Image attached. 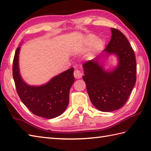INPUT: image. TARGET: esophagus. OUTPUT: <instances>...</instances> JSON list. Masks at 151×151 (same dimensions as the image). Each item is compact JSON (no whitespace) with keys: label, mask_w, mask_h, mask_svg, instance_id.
<instances>
[{"label":"esophagus","mask_w":151,"mask_h":151,"mask_svg":"<svg viewBox=\"0 0 151 151\" xmlns=\"http://www.w3.org/2000/svg\"><path fill=\"white\" fill-rule=\"evenodd\" d=\"M74 76L76 79H80L82 76V73L79 70H75L74 71Z\"/></svg>","instance_id":"esophagus-1"}]
</instances>
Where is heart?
Here are the masks:
<instances>
[{"instance_id": "1", "label": "heart", "mask_w": 151, "mask_h": 151, "mask_svg": "<svg viewBox=\"0 0 151 151\" xmlns=\"http://www.w3.org/2000/svg\"><path fill=\"white\" fill-rule=\"evenodd\" d=\"M105 45L106 43L102 38H96V35L91 34L86 37L84 48L87 50L92 45L91 52V55H95L103 50Z\"/></svg>"}]
</instances>
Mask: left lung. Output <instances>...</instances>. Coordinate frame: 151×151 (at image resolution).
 Returning <instances> with one entry per match:
<instances>
[{
    "label": "left lung",
    "instance_id": "left-lung-1",
    "mask_svg": "<svg viewBox=\"0 0 151 151\" xmlns=\"http://www.w3.org/2000/svg\"><path fill=\"white\" fill-rule=\"evenodd\" d=\"M109 43L101 55L83 64V80L93 106L100 111L111 112L124 106L136 80V63L134 51L120 31L111 28ZM111 54L118 60L117 65L105 70L101 61Z\"/></svg>",
    "mask_w": 151,
    "mask_h": 151
}]
</instances>
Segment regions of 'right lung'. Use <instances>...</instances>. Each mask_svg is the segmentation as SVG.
<instances>
[{"label": "right lung", "mask_w": 151, "mask_h": 151, "mask_svg": "<svg viewBox=\"0 0 151 151\" xmlns=\"http://www.w3.org/2000/svg\"><path fill=\"white\" fill-rule=\"evenodd\" d=\"M20 47L19 46L14 57L13 76L21 101L38 116L51 119L61 115L69 104V91L75 82L74 68H70L52 77L43 85H29L20 73Z\"/></svg>", "instance_id": "1"}]
</instances>
